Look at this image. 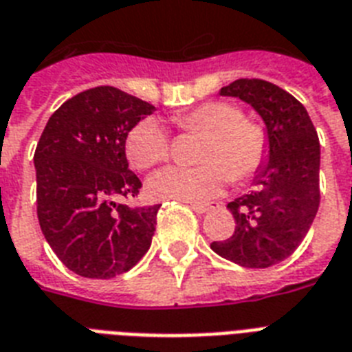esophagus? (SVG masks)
Returning <instances> with one entry per match:
<instances>
[{"label": "esophagus", "mask_w": 352, "mask_h": 352, "mask_svg": "<svg viewBox=\"0 0 352 352\" xmlns=\"http://www.w3.org/2000/svg\"><path fill=\"white\" fill-rule=\"evenodd\" d=\"M219 204L217 203H208V204H203V203H190V208L193 212H197V214H204V212H208V210H214L217 208Z\"/></svg>", "instance_id": "obj_1"}]
</instances>
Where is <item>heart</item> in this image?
<instances>
[{
	"instance_id": "b5f03b06",
	"label": "heart",
	"mask_w": 352,
	"mask_h": 352,
	"mask_svg": "<svg viewBox=\"0 0 352 352\" xmlns=\"http://www.w3.org/2000/svg\"><path fill=\"white\" fill-rule=\"evenodd\" d=\"M173 124L186 135H203L195 151L197 166H171L149 181V192L160 199L203 203L219 195L226 182H246L268 159V135L261 124L245 118L237 104L212 100L173 115ZM126 155L137 170H149L168 160L171 138L155 118H142L126 137Z\"/></svg>"
}]
</instances>
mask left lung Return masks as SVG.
<instances>
[{"instance_id": "obj_1", "label": "left lung", "mask_w": 352, "mask_h": 352, "mask_svg": "<svg viewBox=\"0 0 352 352\" xmlns=\"http://www.w3.org/2000/svg\"><path fill=\"white\" fill-rule=\"evenodd\" d=\"M248 102L267 124L270 159L259 188L228 203L235 230L212 250L246 268H268L292 256L320 206V138L309 113L285 89L259 78H239L219 91Z\"/></svg>"}]
</instances>
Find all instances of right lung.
I'll return each instance as SVG.
<instances>
[{
  "instance_id": "add662e5",
  "label": "right lung",
  "mask_w": 352,
  "mask_h": 352,
  "mask_svg": "<svg viewBox=\"0 0 352 352\" xmlns=\"http://www.w3.org/2000/svg\"><path fill=\"white\" fill-rule=\"evenodd\" d=\"M155 107L100 85L52 113L34 151L36 210L58 259L74 274L109 279L148 252L160 204L127 206L142 182L126 159L129 129Z\"/></svg>"
}]
</instances>
